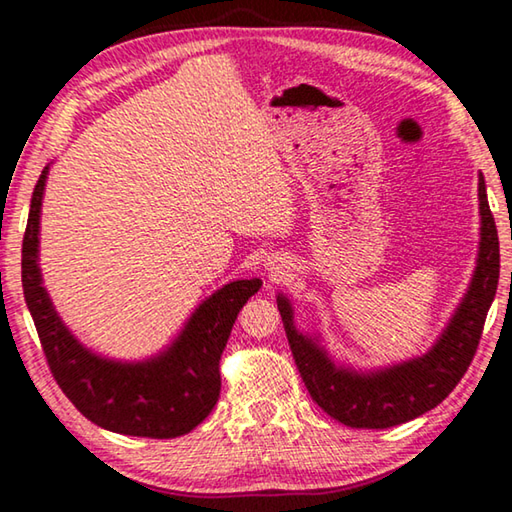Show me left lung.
I'll list each match as a JSON object with an SVG mask.
<instances>
[{"mask_svg": "<svg viewBox=\"0 0 512 512\" xmlns=\"http://www.w3.org/2000/svg\"><path fill=\"white\" fill-rule=\"evenodd\" d=\"M479 216V255L470 287L443 334L422 357L375 370L336 363L320 336L300 332L293 323L291 300L277 293V309L300 377L311 400L327 415L354 429H388L431 411L454 391L474 359L499 282V237L483 173H479Z\"/></svg>", "mask_w": 512, "mask_h": 512, "instance_id": "obj_1", "label": "left lung"}]
</instances>
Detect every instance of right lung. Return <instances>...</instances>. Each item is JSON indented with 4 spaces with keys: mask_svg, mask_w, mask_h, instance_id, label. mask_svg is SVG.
<instances>
[{
    "mask_svg": "<svg viewBox=\"0 0 512 512\" xmlns=\"http://www.w3.org/2000/svg\"><path fill=\"white\" fill-rule=\"evenodd\" d=\"M49 167L31 196L22 241L24 300L36 323L51 375L76 409L97 427L140 438H176L198 427L221 393L219 361L239 309L262 280H235L194 309L185 327L162 352L142 361L108 359L69 332L58 316L38 264L40 212Z\"/></svg>",
    "mask_w": 512,
    "mask_h": 512,
    "instance_id": "right-lung-1",
    "label": "right lung"
}]
</instances>
